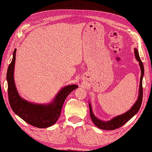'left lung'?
Here are the masks:
<instances>
[{
	"label": "left lung",
	"mask_w": 152,
	"mask_h": 152,
	"mask_svg": "<svg viewBox=\"0 0 152 152\" xmlns=\"http://www.w3.org/2000/svg\"><path fill=\"white\" fill-rule=\"evenodd\" d=\"M134 54H135V57L136 58V60L139 61V64L141 71V78H140V83H139L140 85H139V95H138L137 99L129 110H128L127 112H125V113H124L123 114H121L116 117H114V118H113L110 121H107L100 120L98 118H96V117L94 115V114H93L91 104L90 102H89L88 105H89V109H90V115H91V119L93 121V123H94L95 125L97 127L100 128V129L112 130L122 126L137 113L138 111L140 109V107L141 106V103L142 101V93H143L142 78L144 76V72H145L144 71H145V70H144V66H143L142 62L141 60V59H140L139 52L136 48L134 49Z\"/></svg>",
	"instance_id": "left-lung-1"
}]
</instances>
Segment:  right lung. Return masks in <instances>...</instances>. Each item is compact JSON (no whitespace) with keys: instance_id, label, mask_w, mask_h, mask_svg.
Here are the masks:
<instances>
[{"instance_id":"add662e5","label":"right lung","mask_w":152,"mask_h":152,"mask_svg":"<svg viewBox=\"0 0 152 152\" xmlns=\"http://www.w3.org/2000/svg\"><path fill=\"white\" fill-rule=\"evenodd\" d=\"M15 49L13 59L7 71V92L11 109L15 114L31 125L37 128H48L57 122L65 99L72 91L78 87L77 85H69L62 88L48 104H36L23 99L19 95L14 80Z\"/></svg>"}]
</instances>
